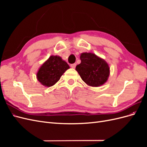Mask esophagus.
Instances as JSON below:
<instances>
[{
    "label": "esophagus",
    "instance_id": "esophagus-1",
    "mask_svg": "<svg viewBox=\"0 0 147 147\" xmlns=\"http://www.w3.org/2000/svg\"><path fill=\"white\" fill-rule=\"evenodd\" d=\"M70 67H72V68L74 69V68H75V67H76V64L74 63V64H71V65H70Z\"/></svg>",
    "mask_w": 147,
    "mask_h": 147
}]
</instances>
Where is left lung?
<instances>
[{
    "instance_id": "left-lung-1",
    "label": "left lung",
    "mask_w": 147,
    "mask_h": 147,
    "mask_svg": "<svg viewBox=\"0 0 147 147\" xmlns=\"http://www.w3.org/2000/svg\"><path fill=\"white\" fill-rule=\"evenodd\" d=\"M81 63L76 66L82 80L88 86L98 87L108 80L110 67L104 59L92 53H83L80 57Z\"/></svg>"
}]
</instances>
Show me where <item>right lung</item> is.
Returning <instances> with one entry per match:
<instances>
[{"label": "right lung", "instance_id": "add662e5", "mask_svg": "<svg viewBox=\"0 0 147 147\" xmlns=\"http://www.w3.org/2000/svg\"><path fill=\"white\" fill-rule=\"evenodd\" d=\"M69 68L67 63L60 56L52 55L38 69L37 79L43 86H52Z\"/></svg>", "mask_w": 147, "mask_h": 147}]
</instances>
